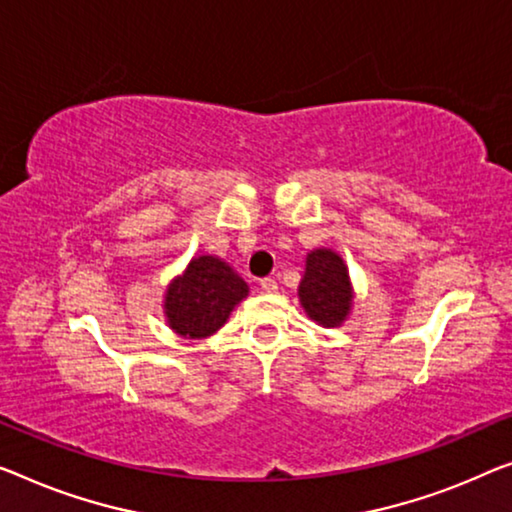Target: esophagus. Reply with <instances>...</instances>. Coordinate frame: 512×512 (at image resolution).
I'll use <instances>...</instances> for the list:
<instances>
[{
	"label": "esophagus",
	"mask_w": 512,
	"mask_h": 512,
	"mask_svg": "<svg viewBox=\"0 0 512 512\" xmlns=\"http://www.w3.org/2000/svg\"><path fill=\"white\" fill-rule=\"evenodd\" d=\"M259 287H262V292H266V294L278 292V282H276V278H262V280H259Z\"/></svg>",
	"instance_id": "obj_1"
}]
</instances>
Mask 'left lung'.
Masks as SVG:
<instances>
[{"label": "left lung", "mask_w": 512, "mask_h": 512, "mask_svg": "<svg viewBox=\"0 0 512 512\" xmlns=\"http://www.w3.org/2000/svg\"><path fill=\"white\" fill-rule=\"evenodd\" d=\"M301 305L310 319L324 326H338L352 308L349 273L333 250H312L305 262V276L299 287Z\"/></svg>", "instance_id": "left-lung-1"}]
</instances>
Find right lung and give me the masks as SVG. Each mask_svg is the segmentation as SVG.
I'll use <instances>...</instances> for the list:
<instances>
[{"instance_id":"obj_1","label":"right lung","mask_w":512,"mask_h":512,"mask_svg":"<svg viewBox=\"0 0 512 512\" xmlns=\"http://www.w3.org/2000/svg\"><path fill=\"white\" fill-rule=\"evenodd\" d=\"M248 296V285L218 257L202 255L167 287L165 315L183 338H207L227 322L234 305Z\"/></svg>"}]
</instances>
